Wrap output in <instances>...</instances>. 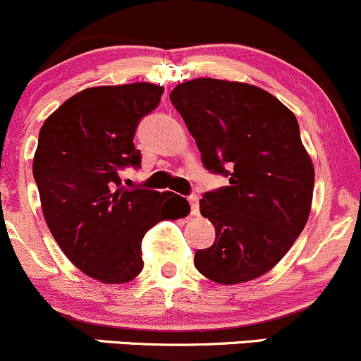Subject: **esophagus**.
Instances as JSON below:
<instances>
[{"label":"esophagus","mask_w":361,"mask_h":361,"mask_svg":"<svg viewBox=\"0 0 361 361\" xmlns=\"http://www.w3.org/2000/svg\"><path fill=\"white\" fill-rule=\"evenodd\" d=\"M189 204H191V215H200V203H197V196H189Z\"/></svg>","instance_id":"1"}]
</instances>
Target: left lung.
Returning a JSON list of instances; mask_svg holds the SVG:
<instances>
[{"instance_id": "left-lung-1", "label": "left lung", "mask_w": 361, "mask_h": 361, "mask_svg": "<svg viewBox=\"0 0 361 361\" xmlns=\"http://www.w3.org/2000/svg\"><path fill=\"white\" fill-rule=\"evenodd\" d=\"M170 102L203 165L228 176V185L200 201L216 238L196 251L195 267L226 286L270 272L312 210L315 170L296 117L265 89L207 77L179 84Z\"/></svg>"}]
</instances>
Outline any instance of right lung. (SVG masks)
<instances>
[{
	"label": "right lung",
	"mask_w": 361,
	"mask_h": 361,
	"mask_svg": "<svg viewBox=\"0 0 361 361\" xmlns=\"http://www.w3.org/2000/svg\"><path fill=\"white\" fill-rule=\"evenodd\" d=\"M161 94L164 87L151 82L87 87L39 130L32 173L42 215L65 257L103 284L137 277L146 232L161 220L179 219L169 212L173 192L127 191L118 177L123 166L141 165L135 127Z\"/></svg>",
	"instance_id": "add662e5"
}]
</instances>
